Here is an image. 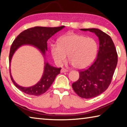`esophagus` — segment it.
Here are the masks:
<instances>
[{
	"instance_id": "1",
	"label": "esophagus",
	"mask_w": 127,
	"mask_h": 127,
	"mask_svg": "<svg viewBox=\"0 0 127 127\" xmlns=\"http://www.w3.org/2000/svg\"><path fill=\"white\" fill-rule=\"evenodd\" d=\"M67 71H68L67 70L65 69V68H61V73H62V72H67Z\"/></svg>"
}]
</instances>
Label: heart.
I'll return each mask as SVG.
<instances>
[{"instance_id":"obj_1","label":"heart","mask_w":127,"mask_h":127,"mask_svg":"<svg viewBox=\"0 0 127 127\" xmlns=\"http://www.w3.org/2000/svg\"><path fill=\"white\" fill-rule=\"evenodd\" d=\"M51 54L57 65H61L68 59L75 67L85 68L92 64L98 52V44L92 38L74 33L62 36L59 44H52Z\"/></svg>"}]
</instances>
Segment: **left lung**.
<instances>
[{
    "label": "left lung",
    "instance_id": "1",
    "mask_svg": "<svg viewBox=\"0 0 127 127\" xmlns=\"http://www.w3.org/2000/svg\"><path fill=\"white\" fill-rule=\"evenodd\" d=\"M94 33L99 38V49L96 59L89 67L79 72V79L72 84L80 97L90 99L100 95L111 83L118 62V55L109 35L96 28L80 29Z\"/></svg>",
    "mask_w": 127,
    "mask_h": 127
}]
</instances>
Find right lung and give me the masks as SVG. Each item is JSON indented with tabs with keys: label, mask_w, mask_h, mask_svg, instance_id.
I'll return each instance as SVG.
<instances>
[{
	"label": "right lung",
	"mask_w": 127,
	"mask_h": 127,
	"mask_svg": "<svg viewBox=\"0 0 127 127\" xmlns=\"http://www.w3.org/2000/svg\"><path fill=\"white\" fill-rule=\"evenodd\" d=\"M65 26L59 27H35L23 31L18 35L13 41L11 46L9 53V64L11 60L18 48L23 45L33 46L38 49L42 55L45 56V53L47 51V41L56 33L63 29ZM44 72L40 81L35 85L31 87H22L15 83L11 75L10 78L14 85L22 92L27 94L39 96L47 92L56 77L60 73L61 68H56L51 66L48 62H44Z\"/></svg>",
	"instance_id": "obj_1"
}]
</instances>
